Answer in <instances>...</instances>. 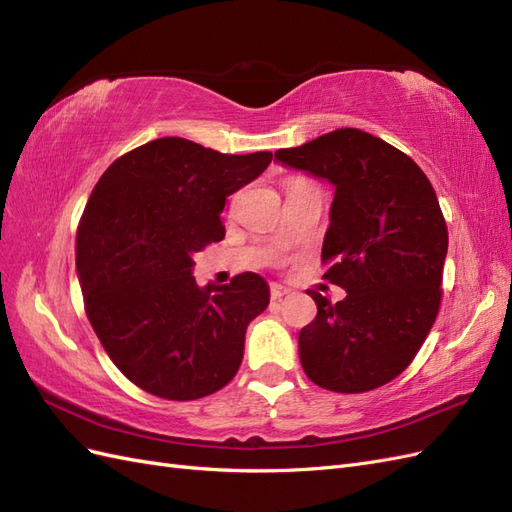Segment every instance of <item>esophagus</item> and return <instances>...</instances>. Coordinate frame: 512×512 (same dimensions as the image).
<instances>
[{"instance_id":"34e87169","label":"esophagus","mask_w":512,"mask_h":512,"mask_svg":"<svg viewBox=\"0 0 512 512\" xmlns=\"http://www.w3.org/2000/svg\"><path fill=\"white\" fill-rule=\"evenodd\" d=\"M286 294H290V290L282 284H271V299L273 301H280L282 297H286Z\"/></svg>"}]
</instances>
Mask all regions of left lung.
<instances>
[{
  "instance_id": "1",
  "label": "left lung",
  "mask_w": 512,
  "mask_h": 512,
  "mask_svg": "<svg viewBox=\"0 0 512 512\" xmlns=\"http://www.w3.org/2000/svg\"><path fill=\"white\" fill-rule=\"evenodd\" d=\"M275 160L335 190L322 265L346 299L309 290L318 314L299 333L303 371L335 393L378 389L412 363L438 316L448 252L438 196L406 153L356 128Z\"/></svg>"
}]
</instances>
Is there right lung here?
Here are the masks:
<instances>
[{"instance_id":"1","label":"right lung","mask_w":512,"mask_h":512,"mask_svg":"<svg viewBox=\"0 0 512 512\" xmlns=\"http://www.w3.org/2000/svg\"><path fill=\"white\" fill-rule=\"evenodd\" d=\"M271 160V151L228 156L166 136L115 160L91 192L76 232L85 312L111 361L143 391L190 401L235 378L269 284L241 273L200 288L194 254L224 239L226 198Z\"/></svg>"}]
</instances>
